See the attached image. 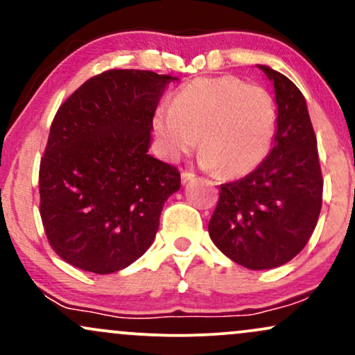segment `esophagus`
Returning a JSON list of instances; mask_svg holds the SVG:
<instances>
[{
    "label": "esophagus",
    "instance_id": "obj_1",
    "mask_svg": "<svg viewBox=\"0 0 355 355\" xmlns=\"http://www.w3.org/2000/svg\"><path fill=\"white\" fill-rule=\"evenodd\" d=\"M180 178H182V183L183 185H185V183H189V182H191L195 178V173H191V172H182V175H180Z\"/></svg>",
    "mask_w": 355,
    "mask_h": 355
}]
</instances>
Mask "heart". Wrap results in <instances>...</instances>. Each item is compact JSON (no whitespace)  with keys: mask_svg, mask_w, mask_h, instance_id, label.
<instances>
[{"mask_svg":"<svg viewBox=\"0 0 355 355\" xmlns=\"http://www.w3.org/2000/svg\"><path fill=\"white\" fill-rule=\"evenodd\" d=\"M162 157L178 160L200 140V162L225 177H242L266 160L274 144L277 108L270 93L235 76L197 78L173 105L155 110Z\"/></svg>","mask_w":355,"mask_h":355,"instance_id":"heart-1","label":"heart"}]
</instances>
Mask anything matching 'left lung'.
<instances>
[{
	"label": "left lung",
	"mask_w": 355,
	"mask_h": 355,
	"mask_svg": "<svg viewBox=\"0 0 355 355\" xmlns=\"http://www.w3.org/2000/svg\"><path fill=\"white\" fill-rule=\"evenodd\" d=\"M274 83V148L252 173L220 185L209 222L211 242L239 266H284L307 245L322 209L324 178L317 138L300 89L282 73L259 64Z\"/></svg>",
	"instance_id": "8db88e82"
}]
</instances>
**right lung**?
<instances>
[{
    "mask_svg": "<svg viewBox=\"0 0 355 355\" xmlns=\"http://www.w3.org/2000/svg\"><path fill=\"white\" fill-rule=\"evenodd\" d=\"M175 80L108 70L58 108L40 162V215L64 262L112 274L152 245L160 214L180 189L177 166L148 155L153 115Z\"/></svg>",
    "mask_w": 355,
    "mask_h": 355,
    "instance_id": "obj_1",
    "label": "right lung"
}]
</instances>
